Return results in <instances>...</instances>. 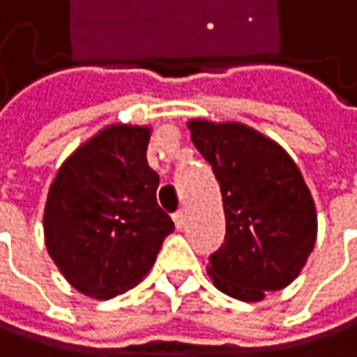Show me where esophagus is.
<instances>
[{"mask_svg": "<svg viewBox=\"0 0 357 357\" xmlns=\"http://www.w3.org/2000/svg\"><path fill=\"white\" fill-rule=\"evenodd\" d=\"M174 223H176L178 229H181V227L185 225V211H178V213L174 215Z\"/></svg>", "mask_w": 357, "mask_h": 357, "instance_id": "esophagus-1", "label": "esophagus"}]
</instances>
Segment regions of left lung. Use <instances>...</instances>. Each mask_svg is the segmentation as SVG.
I'll return each instance as SVG.
<instances>
[{
    "label": "left lung",
    "instance_id": "left-lung-1",
    "mask_svg": "<svg viewBox=\"0 0 357 357\" xmlns=\"http://www.w3.org/2000/svg\"><path fill=\"white\" fill-rule=\"evenodd\" d=\"M198 153L211 163L225 211V244L206 266L213 285L242 302L287 287L317 244V206L294 159L240 121L190 119Z\"/></svg>",
    "mask_w": 357,
    "mask_h": 357
}]
</instances>
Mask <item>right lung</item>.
Instances as JSON below:
<instances>
[{"label":"right lung","mask_w":357,"mask_h":357,"mask_svg":"<svg viewBox=\"0 0 357 357\" xmlns=\"http://www.w3.org/2000/svg\"><path fill=\"white\" fill-rule=\"evenodd\" d=\"M149 126L111 123L57 169L43 215L45 246L80 294L109 300L153 268L174 221L157 204Z\"/></svg>","instance_id":"obj_1"}]
</instances>
